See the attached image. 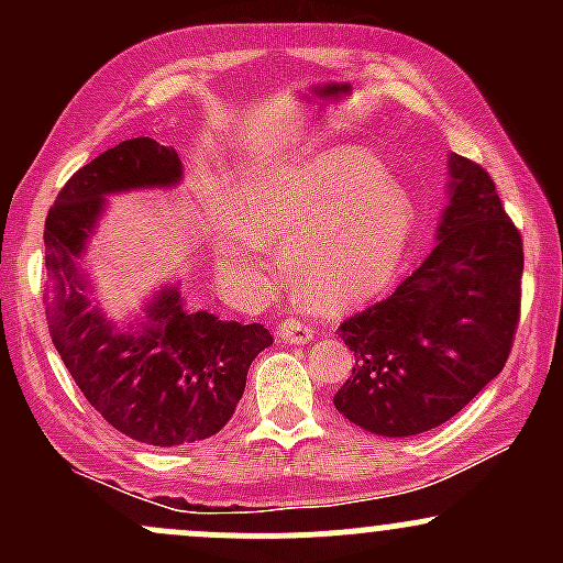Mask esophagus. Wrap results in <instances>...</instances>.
I'll return each mask as SVG.
<instances>
[{
  "mask_svg": "<svg viewBox=\"0 0 563 563\" xmlns=\"http://www.w3.org/2000/svg\"><path fill=\"white\" fill-rule=\"evenodd\" d=\"M277 339L286 341V344H309V341L314 339V333L312 328H309L307 322H301L299 318H286L277 325Z\"/></svg>",
  "mask_w": 563,
  "mask_h": 563,
  "instance_id": "1",
  "label": "esophagus"
}]
</instances>
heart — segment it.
I'll list each match as a JSON object with an SVG mask.
<instances>
[{"label":"heart","mask_w":563,"mask_h":563,"mask_svg":"<svg viewBox=\"0 0 563 563\" xmlns=\"http://www.w3.org/2000/svg\"><path fill=\"white\" fill-rule=\"evenodd\" d=\"M416 209L371 153L339 147L249 179L235 217L217 219V256L235 283L269 288L267 249L283 245L288 280L309 307L339 312L397 273Z\"/></svg>","instance_id":"b5f03b06"}]
</instances>
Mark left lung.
<instances>
[{"mask_svg":"<svg viewBox=\"0 0 563 563\" xmlns=\"http://www.w3.org/2000/svg\"><path fill=\"white\" fill-rule=\"evenodd\" d=\"M439 243L389 299L339 325L354 352L341 416L380 437H416L461 412L506 365L521 314L525 243L474 161L450 158Z\"/></svg>","mask_w":563,"mask_h":563,"instance_id":"1","label":"left lung"}]
</instances>
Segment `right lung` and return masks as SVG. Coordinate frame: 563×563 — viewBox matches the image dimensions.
I'll return each instance as SVG.
<instances>
[{
	"label": "right lung",
	"instance_id": "add662e5",
	"mask_svg": "<svg viewBox=\"0 0 563 563\" xmlns=\"http://www.w3.org/2000/svg\"><path fill=\"white\" fill-rule=\"evenodd\" d=\"M177 151L151 137L100 153L57 192L44 222V312L57 354L87 402L134 442L177 448L214 437L241 402L245 376L273 335L260 322L185 312L179 290L147 307L142 331H119L87 299L76 260L106 192L174 185Z\"/></svg>",
	"mask_w": 563,
	"mask_h": 563
}]
</instances>
